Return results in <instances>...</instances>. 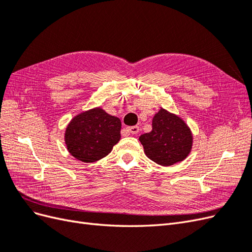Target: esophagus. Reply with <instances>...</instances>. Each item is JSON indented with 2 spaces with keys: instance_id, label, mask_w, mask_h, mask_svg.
I'll use <instances>...</instances> for the list:
<instances>
[{
  "instance_id": "obj_1",
  "label": "esophagus",
  "mask_w": 252,
  "mask_h": 252,
  "mask_svg": "<svg viewBox=\"0 0 252 252\" xmlns=\"http://www.w3.org/2000/svg\"><path fill=\"white\" fill-rule=\"evenodd\" d=\"M127 131L130 132L132 134H136L140 131V127L139 126H131V127H127Z\"/></svg>"
}]
</instances>
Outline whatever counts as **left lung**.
Returning <instances> with one entry per match:
<instances>
[{
  "label": "left lung",
  "instance_id": "1",
  "mask_svg": "<svg viewBox=\"0 0 252 252\" xmlns=\"http://www.w3.org/2000/svg\"><path fill=\"white\" fill-rule=\"evenodd\" d=\"M145 155L161 166L185 159L192 149L193 135L185 121L161 108L152 119V130L139 138Z\"/></svg>",
  "mask_w": 252,
  "mask_h": 252
}]
</instances>
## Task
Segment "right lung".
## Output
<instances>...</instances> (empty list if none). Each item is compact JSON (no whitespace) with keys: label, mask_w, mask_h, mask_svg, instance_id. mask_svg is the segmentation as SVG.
Segmentation results:
<instances>
[{"label":"right lung","mask_w":252,"mask_h":252,"mask_svg":"<svg viewBox=\"0 0 252 252\" xmlns=\"http://www.w3.org/2000/svg\"><path fill=\"white\" fill-rule=\"evenodd\" d=\"M121 120L101 107L83 111L67 125V150L79 161L94 163L108 156L121 139Z\"/></svg>","instance_id":"add662e5"}]
</instances>
